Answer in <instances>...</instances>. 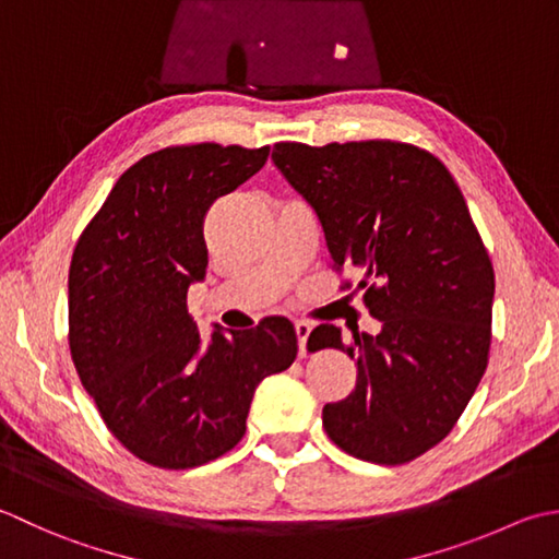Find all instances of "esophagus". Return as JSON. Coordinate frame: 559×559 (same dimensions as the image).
Returning <instances> with one entry per match:
<instances>
[{
	"label": "esophagus",
	"mask_w": 559,
	"mask_h": 559,
	"mask_svg": "<svg viewBox=\"0 0 559 559\" xmlns=\"http://www.w3.org/2000/svg\"><path fill=\"white\" fill-rule=\"evenodd\" d=\"M294 330H296V337H299V355L306 357V340H309V335H311V323L296 321Z\"/></svg>",
	"instance_id": "obj_1"
}]
</instances>
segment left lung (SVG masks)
I'll list each match as a JSON object with an SVG mask.
<instances>
[{
    "mask_svg": "<svg viewBox=\"0 0 559 559\" xmlns=\"http://www.w3.org/2000/svg\"><path fill=\"white\" fill-rule=\"evenodd\" d=\"M272 162L311 204L333 270H357L371 337L323 323L309 349L355 359L357 383L323 407V427L355 459L401 465L449 435L487 369L495 270L449 168L393 140L277 142ZM349 289L352 284L345 282Z\"/></svg>",
    "mask_w": 559,
    "mask_h": 559,
    "instance_id": "1",
    "label": "left lung"
}]
</instances>
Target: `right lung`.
Listing matches in <instances>:
<instances>
[{
	"instance_id": "add662e5",
	"label": "right lung",
	"mask_w": 559,
	"mask_h": 559,
	"mask_svg": "<svg viewBox=\"0 0 559 559\" xmlns=\"http://www.w3.org/2000/svg\"><path fill=\"white\" fill-rule=\"evenodd\" d=\"M270 146H166L130 166L70 265V349L100 417L136 459L188 471L246 435L258 383L296 359L287 318L204 343L188 287L204 277V216L265 166Z\"/></svg>"
}]
</instances>
